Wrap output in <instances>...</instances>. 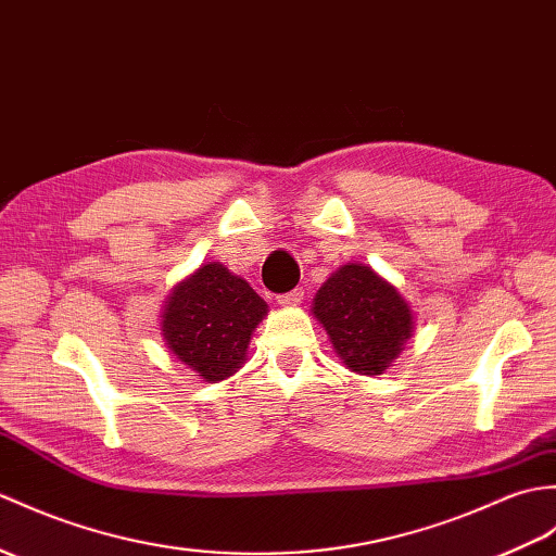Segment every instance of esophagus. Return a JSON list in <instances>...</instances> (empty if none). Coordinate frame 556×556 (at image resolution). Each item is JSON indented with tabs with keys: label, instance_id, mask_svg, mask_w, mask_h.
Returning a JSON list of instances; mask_svg holds the SVG:
<instances>
[{
	"label": "esophagus",
	"instance_id": "1",
	"mask_svg": "<svg viewBox=\"0 0 556 556\" xmlns=\"http://www.w3.org/2000/svg\"><path fill=\"white\" fill-rule=\"evenodd\" d=\"M303 295H305V291H303V289H293V291H289V293L279 295L277 303H279V305H283V307H295V305H301V303H303Z\"/></svg>",
	"mask_w": 556,
	"mask_h": 556
}]
</instances>
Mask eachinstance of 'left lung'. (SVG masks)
Instances as JSON below:
<instances>
[{
    "label": "left lung",
    "instance_id": "left-lung-1",
    "mask_svg": "<svg viewBox=\"0 0 556 556\" xmlns=\"http://www.w3.org/2000/svg\"><path fill=\"white\" fill-rule=\"evenodd\" d=\"M309 309L341 363L365 377L391 369L415 337L409 303L391 281L363 263H345L331 273Z\"/></svg>",
    "mask_w": 556,
    "mask_h": 556
}]
</instances>
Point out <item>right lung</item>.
Wrapping results in <instances>:
<instances>
[{"label":"right lung","mask_w":556,"mask_h":556,"mask_svg":"<svg viewBox=\"0 0 556 556\" xmlns=\"http://www.w3.org/2000/svg\"><path fill=\"white\" fill-rule=\"evenodd\" d=\"M267 313L247 279L208 263L170 291L159 325L167 351L203 381L217 383L247 363L253 331Z\"/></svg>","instance_id":"1"}]
</instances>
